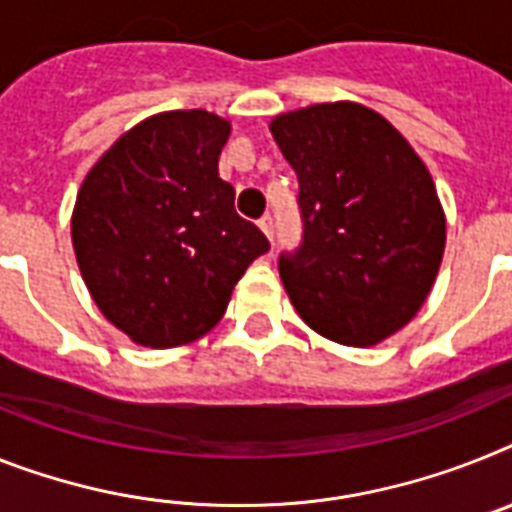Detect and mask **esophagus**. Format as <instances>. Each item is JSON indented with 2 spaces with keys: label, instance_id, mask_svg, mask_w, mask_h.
Segmentation results:
<instances>
[{
  "label": "esophagus",
  "instance_id": "34e87169",
  "mask_svg": "<svg viewBox=\"0 0 512 512\" xmlns=\"http://www.w3.org/2000/svg\"><path fill=\"white\" fill-rule=\"evenodd\" d=\"M257 226L263 229V234L268 236V239H273V216H270V213H265V216L257 221Z\"/></svg>",
  "mask_w": 512,
  "mask_h": 512
}]
</instances>
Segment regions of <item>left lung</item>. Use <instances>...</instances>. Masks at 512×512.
Segmentation results:
<instances>
[{
	"mask_svg": "<svg viewBox=\"0 0 512 512\" xmlns=\"http://www.w3.org/2000/svg\"><path fill=\"white\" fill-rule=\"evenodd\" d=\"M299 179L302 242L278 270L320 336L375 346L427 299L445 249V213L403 135L359 103H317L273 119Z\"/></svg>",
	"mask_w": 512,
	"mask_h": 512,
	"instance_id": "8db88e82",
	"label": "left lung"
}]
</instances>
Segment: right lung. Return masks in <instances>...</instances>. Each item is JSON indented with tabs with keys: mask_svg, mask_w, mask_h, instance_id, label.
Instances as JSON below:
<instances>
[{
	"mask_svg": "<svg viewBox=\"0 0 512 512\" xmlns=\"http://www.w3.org/2000/svg\"><path fill=\"white\" fill-rule=\"evenodd\" d=\"M229 122L203 109L145 119L77 192L72 244L93 302L140 346H182L223 317L270 242L218 176Z\"/></svg>",
	"mask_w": 512,
	"mask_h": 512,
	"instance_id": "1",
	"label": "right lung"
}]
</instances>
